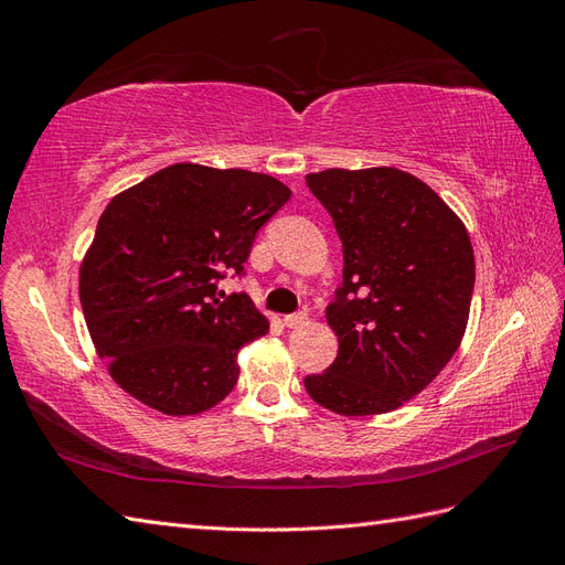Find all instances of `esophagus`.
Returning a JSON list of instances; mask_svg holds the SVG:
<instances>
[{"mask_svg": "<svg viewBox=\"0 0 565 565\" xmlns=\"http://www.w3.org/2000/svg\"><path fill=\"white\" fill-rule=\"evenodd\" d=\"M282 322H285V328H299V324H303V322H306V313H303V311H299V313H289V316H285V318H282Z\"/></svg>", "mask_w": 565, "mask_h": 565, "instance_id": "esophagus-1", "label": "esophagus"}]
</instances>
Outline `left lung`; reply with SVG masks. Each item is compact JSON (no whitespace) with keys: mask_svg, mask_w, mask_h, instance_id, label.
Instances as JSON below:
<instances>
[{"mask_svg":"<svg viewBox=\"0 0 565 565\" xmlns=\"http://www.w3.org/2000/svg\"><path fill=\"white\" fill-rule=\"evenodd\" d=\"M344 249V282L328 306L334 363L303 380L347 417L415 398L465 337L476 264L469 233L429 185L396 167L306 177Z\"/></svg>","mask_w":565,"mask_h":565,"instance_id":"1","label":"left lung"}]
</instances>
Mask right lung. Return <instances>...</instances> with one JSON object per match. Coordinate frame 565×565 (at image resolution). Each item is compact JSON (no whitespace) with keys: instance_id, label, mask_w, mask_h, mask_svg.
<instances>
[{"instance_id":"obj_1","label":"right lung","mask_w":565,"mask_h":565,"mask_svg":"<svg viewBox=\"0 0 565 565\" xmlns=\"http://www.w3.org/2000/svg\"><path fill=\"white\" fill-rule=\"evenodd\" d=\"M278 179L247 169L172 164L110 200L79 268V301L110 377L164 415L224 401L235 355L268 332L245 292L256 233L289 200Z\"/></svg>"}]
</instances>
